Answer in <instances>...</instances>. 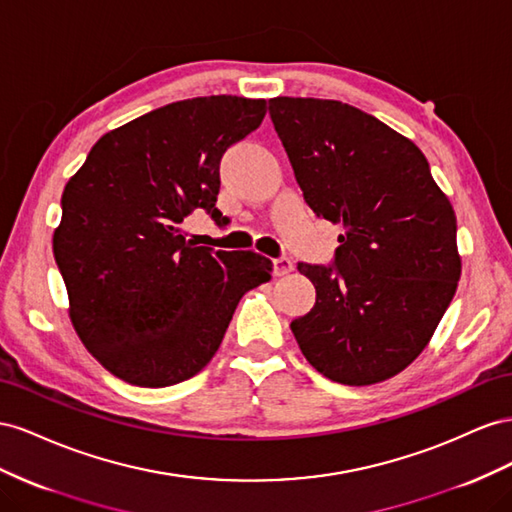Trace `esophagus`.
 Masks as SVG:
<instances>
[{
  "mask_svg": "<svg viewBox=\"0 0 512 512\" xmlns=\"http://www.w3.org/2000/svg\"><path fill=\"white\" fill-rule=\"evenodd\" d=\"M272 268H274L276 276H285L294 270V264H291L289 257H276V259H272Z\"/></svg>",
  "mask_w": 512,
  "mask_h": 512,
  "instance_id": "1",
  "label": "esophagus"
}]
</instances>
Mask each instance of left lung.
Masks as SVG:
<instances>
[{
  "instance_id": "8db88e82",
  "label": "left lung",
  "mask_w": 512,
  "mask_h": 512,
  "mask_svg": "<svg viewBox=\"0 0 512 512\" xmlns=\"http://www.w3.org/2000/svg\"><path fill=\"white\" fill-rule=\"evenodd\" d=\"M270 118L304 201L343 225L332 266L298 264L317 298L291 332L332 382H384L418 358L455 296V210L425 154L369 113L279 96Z\"/></svg>"
}]
</instances>
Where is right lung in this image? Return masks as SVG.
<instances>
[{
    "label": "right lung",
    "instance_id": "add662e5",
    "mask_svg": "<svg viewBox=\"0 0 512 512\" xmlns=\"http://www.w3.org/2000/svg\"><path fill=\"white\" fill-rule=\"evenodd\" d=\"M264 115V98L171 102L102 135L68 180L53 233L68 313L87 352L124 382L165 388L197 375L240 298L272 279L268 257L212 251L182 231L197 208L221 223V158Z\"/></svg>",
    "mask_w": 512,
    "mask_h": 512
}]
</instances>
